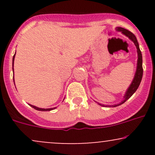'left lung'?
<instances>
[{"label":"left lung","mask_w":155,"mask_h":155,"mask_svg":"<svg viewBox=\"0 0 155 155\" xmlns=\"http://www.w3.org/2000/svg\"><path fill=\"white\" fill-rule=\"evenodd\" d=\"M117 31H121L123 34H124L126 36H127L128 38L130 39L131 41H133V43L135 44L136 45V49H137V51H138V63H137V69H136V74H135L134 79L133 80V82L131 83L130 86L129 87V88L127 89V92H126L125 95L124 97V100L119 104H115V105H112V106H108V107H111V106H114V107H116V106H120V105L124 104L126 101L128 100L130 97H131L133 95L135 92L136 91L137 89L139 87L140 81H141L142 79V76H143V67H142V54L141 51L140 50L139 48V44H138V41H137L136 37L135 36V35L133 34V33H131L130 31H127V30L124 29L123 28H117ZM101 106H105L104 105H101Z\"/></svg>","instance_id":"left-lung-1"}]
</instances>
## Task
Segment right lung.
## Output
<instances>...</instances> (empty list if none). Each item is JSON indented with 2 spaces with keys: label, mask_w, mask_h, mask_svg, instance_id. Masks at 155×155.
<instances>
[{
  "label": "right lung",
  "mask_w": 155,
  "mask_h": 155,
  "mask_svg": "<svg viewBox=\"0 0 155 155\" xmlns=\"http://www.w3.org/2000/svg\"><path fill=\"white\" fill-rule=\"evenodd\" d=\"M15 55H14L13 57V63H12V64H13V66H14V60H15ZM13 71H14V68H13ZM13 79H14V77H13ZM15 81V80H14ZM30 106H31V107H33V108H35V109L38 110V111H51V110H53L54 109V108H38V107H36V106H32V105L29 104Z\"/></svg>",
  "instance_id": "add662e5"
}]
</instances>
